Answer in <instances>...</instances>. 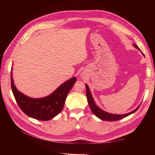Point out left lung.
I'll list each match as a JSON object with an SVG mask.
<instances>
[{
  "label": "left lung",
  "instance_id": "8db88e82",
  "mask_svg": "<svg viewBox=\"0 0 155 155\" xmlns=\"http://www.w3.org/2000/svg\"><path fill=\"white\" fill-rule=\"evenodd\" d=\"M133 46L136 48H137L138 50L140 51L141 52H142L143 55L144 57V55L143 54V52L140 51V49L139 48V47L135 44H134ZM85 86H86V91H87V100H88V104H89V107L91 108V109L92 112L94 113L95 116L97 117L98 118L103 120H108V121H114V120H120L122 118H123L124 117H128V115H130L131 114H133L134 113L139 109V108L140 107V105L136 109H134V110L126 114H112L107 113V112L103 110V109H101V108L98 107L97 105L95 103V102L93 99V97L92 96V94L91 93V91L89 89V87H88V85L87 84H85Z\"/></svg>",
  "mask_w": 155,
  "mask_h": 155
}]
</instances>
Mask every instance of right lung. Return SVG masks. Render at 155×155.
<instances>
[{
  "instance_id": "1",
  "label": "right lung",
  "mask_w": 155,
  "mask_h": 155,
  "mask_svg": "<svg viewBox=\"0 0 155 155\" xmlns=\"http://www.w3.org/2000/svg\"><path fill=\"white\" fill-rule=\"evenodd\" d=\"M12 70V68L11 72V87L16 103L23 113L39 120H51L61 113L68 93L77 81L76 77H72L61 84L51 94L35 98L27 96L16 88L13 81Z\"/></svg>"
}]
</instances>
